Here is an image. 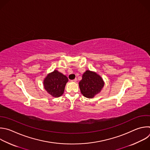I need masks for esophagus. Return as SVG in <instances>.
Returning a JSON list of instances; mask_svg holds the SVG:
<instances>
[{"mask_svg": "<svg viewBox=\"0 0 150 150\" xmlns=\"http://www.w3.org/2000/svg\"><path fill=\"white\" fill-rule=\"evenodd\" d=\"M71 82H76V81H77V79H76V78H75V79H73V80H71Z\"/></svg>", "mask_w": 150, "mask_h": 150, "instance_id": "34e87169", "label": "esophagus"}]
</instances>
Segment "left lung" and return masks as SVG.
I'll use <instances>...</instances> for the list:
<instances>
[{"instance_id":"8db88e82","label":"left lung","mask_w":150,"mask_h":150,"mask_svg":"<svg viewBox=\"0 0 150 150\" xmlns=\"http://www.w3.org/2000/svg\"><path fill=\"white\" fill-rule=\"evenodd\" d=\"M79 85L82 94L86 98H92L101 91L104 82L100 76L88 70L83 74Z\"/></svg>"}]
</instances>
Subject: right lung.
<instances>
[{"label": "right lung", "mask_w": 150, "mask_h": 150, "mask_svg": "<svg viewBox=\"0 0 150 150\" xmlns=\"http://www.w3.org/2000/svg\"><path fill=\"white\" fill-rule=\"evenodd\" d=\"M68 81V79L65 75L55 70L44 79V88L52 96L59 97L63 94Z\"/></svg>", "instance_id": "obj_1"}]
</instances>
